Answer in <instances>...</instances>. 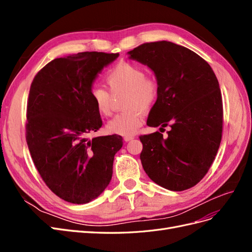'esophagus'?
Segmentation results:
<instances>
[{
  "label": "esophagus",
  "mask_w": 252,
  "mask_h": 252,
  "mask_svg": "<svg viewBox=\"0 0 252 252\" xmlns=\"http://www.w3.org/2000/svg\"><path fill=\"white\" fill-rule=\"evenodd\" d=\"M133 139H134V136H132V135H130V136H125L124 141H125V142H129V141H131V140H133Z\"/></svg>",
  "instance_id": "obj_1"
}]
</instances>
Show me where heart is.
Listing matches in <instances>:
<instances>
[{
	"label": "heart",
	"mask_w": 252,
	"mask_h": 252,
	"mask_svg": "<svg viewBox=\"0 0 252 252\" xmlns=\"http://www.w3.org/2000/svg\"><path fill=\"white\" fill-rule=\"evenodd\" d=\"M106 82L112 91H126L123 112L110 120L106 129L109 133L130 136L136 133L143 124V112L155 104L158 95L156 79L146 77L142 67L120 62L106 74ZM90 97L97 113L102 117L111 114V95L104 87L94 85L90 89Z\"/></svg>",
	"instance_id": "obj_1"
}]
</instances>
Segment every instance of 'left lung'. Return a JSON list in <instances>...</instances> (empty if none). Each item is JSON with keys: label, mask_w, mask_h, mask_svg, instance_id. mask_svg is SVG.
<instances>
[{"label": "left lung", "mask_w": 252, "mask_h": 252, "mask_svg": "<svg viewBox=\"0 0 252 252\" xmlns=\"http://www.w3.org/2000/svg\"><path fill=\"white\" fill-rule=\"evenodd\" d=\"M130 60L148 66L158 95L147 125L170 126L141 135V162L156 184L172 191L196 185L215 161L222 140L223 103L210 65L195 52L167 41L145 43L128 51Z\"/></svg>", "instance_id": "8db88e82"}]
</instances>
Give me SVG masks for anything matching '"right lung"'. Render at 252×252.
<instances>
[{
	"instance_id": "1",
	"label": "right lung",
	"mask_w": 252,
	"mask_h": 252,
	"mask_svg": "<svg viewBox=\"0 0 252 252\" xmlns=\"http://www.w3.org/2000/svg\"><path fill=\"white\" fill-rule=\"evenodd\" d=\"M119 53L79 52L55 59L36 73L27 102L26 141L51 191L72 204L96 199L112 177L122 136L86 138L102 127L90 89Z\"/></svg>"
}]
</instances>
